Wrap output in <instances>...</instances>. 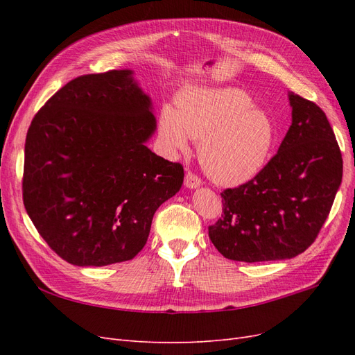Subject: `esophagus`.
Returning a JSON list of instances; mask_svg holds the SVG:
<instances>
[{"label": "esophagus", "instance_id": "34e87169", "mask_svg": "<svg viewBox=\"0 0 355 355\" xmlns=\"http://www.w3.org/2000/svg\"><path fill=\"white\" fill-rule=\"evenodd\" d=\"M200 185H201L200 178H197L194 173H191V171H188V173L185 175V187L189 188V189H196Z\"/></svg>", "mask_w": 355, "mask_h": 355}]
</instances>
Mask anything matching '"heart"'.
<instances>
[{"label": "heart", "mask_w": 355, "mask_h": 355, "mask_svg": "<svg viewBox=\"0 0 355 355\" xmlns=\"http://www.w3.org/2000/svg\"><path fill=\"white\" fill-rule=\"evenodd\" d=\"M158 136L168 153H185L189 137L207 176L220 187H239L266 166L277 142L272 116L235 87L189 85L178 96V108L164 105Z\"/></svg>", "instance_id": "heart-1"}]
</instances>
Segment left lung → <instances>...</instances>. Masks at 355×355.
Masks as SVG:
<instances>
[{
    "label": "left lung",
    "mask_w": 355,
    "mask_h": 355,
    "mask_svg": "<svg viewBox=\"0 0 355 355\" xmlns=\"http://www.w3.org/2000/svg\"><path fill=\"white\" fill-rule=\"evenodd\" d=\"M292 125L261 173L222 192L223 214L209 237L241 262L290 259L314 243L342 182V155L321 108L288 93Z\"/></svg>",
    "instance_id": "obj_1"
}]
</instances>
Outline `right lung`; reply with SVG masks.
Listing matches in <instances>:
<instances>
[{"instance_id":"1","label":"right lung","mask_w":355,"mask_h":355,"mask_svg":"<svg viewBox=\"0 0 355 355\" xmlns=\"http://www.w3.org/2000/svg\"><path fill=\"white\" fill-rule=\"evenodd\" d=\"M155 130L153 101L132 69L83 75L37 112L24 204L62 259L105 266L144 249L154 213L184 184V167L146 146Z\"/></svg>"}]
</instances>
